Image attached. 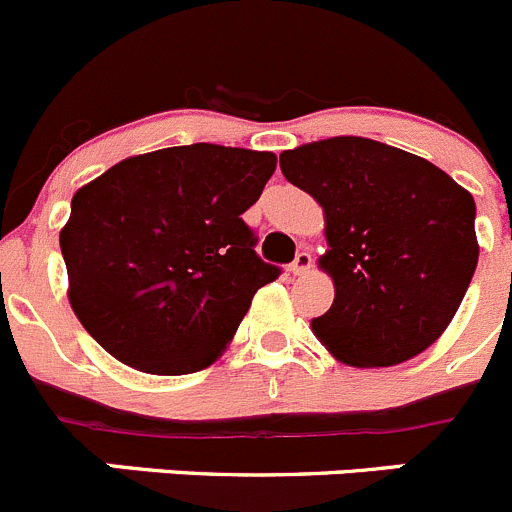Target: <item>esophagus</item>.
I'll list each match as a JSON object with an SVG mask.
<instances>
[{
	"instance_id": "obj_1",
	"label": "esophagus",
	"mask_w": 512,
	"mask_h": 512,
	"mask_svg": "<svg viewBox=\"0 0 512 512\" xmlns=\"http://www.w3.org/2000/svg\"><path fill=\"white\" fill-rule=\"evenodd\" d=\"M310 267H313V257H310V252H298L293 265H290V272H293V275H305V272H310Z\"/></svg>"
}]
</instances>
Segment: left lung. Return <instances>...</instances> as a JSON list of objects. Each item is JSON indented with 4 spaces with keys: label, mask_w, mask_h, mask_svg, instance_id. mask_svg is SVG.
Here are the masks:
<instances>
[{
    "label": "left lung",
    "mask_w": 512,
    "mask_h": 512,
    "mask_svg": "<svg viewBox=\"0 0 512 512\" xmlns=\"http://www.w3.org/2000/svg\"><path fill=\"white\" fill-rule=\"evenodd\" d=\"M283 176L323 207L336 285L315 338L348 366H396L450 326L475 275V199L427 159L361 136L280 154Z\"/></svg>",
    "instance_id": "1"
}]
</instances>
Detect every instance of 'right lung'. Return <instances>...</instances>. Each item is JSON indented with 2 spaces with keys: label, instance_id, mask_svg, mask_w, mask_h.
Wrapping results in <instances>:
<instances>
[{
  "label": "right lung",
  "instance_id": "obj_1",
  "mask_svg": "<svg viewBox=\"0 0 512 512\" xmlns=\"http://www.w3.org/2000/svg\"><path fill=\"white\" fill-rule=\"evenodd\" d=\"M275 164L270 151L191 143L131 156L75 191L60 250L85 331L143 374L212 366L280 275L242 219Z\"/></svg>",
  "mask_w": 512,
  "mask_h": 512
}]
</instances>
